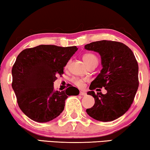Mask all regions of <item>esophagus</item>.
Instances as JSON below:
<instances>
[{"instance_id":"1","label":"esophagus","mask_w":150,"mask_h":150,"mask_svg":"<svg viewBox=\"0 0 150 150\" xmlns=\"http://www.w3.org/2000/svg\"><path fill=\"white\" fill-rule=\"evenodd\" d=\"M79 95H81V96H86V95H87V94H86V92H79Z\"/></svg>"}]
</instances>
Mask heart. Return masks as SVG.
<instances>
[{
	"mask_svg": "<svg viewBox=\"0 0 150 150\" xmlns=\"http://www.w3.org/2000/svg\"><path fill=\"white\" fill-rule=\"evenodd\" d=\"M83 60L85 61L86 64H87L88 67L92 66V65H96V66L98 65V60L95 54L92 53H87L83 55ZM69 62H70L69 61L67 62V64H66V68L67 67H68ZM71 81H72L73 83H74L75 85L77 86V87L81 88L84 86V83L87 81V79H86V78L73 77L72 78V79H71Z\"/></svg>",
	"mask_w": 150,
	"mask_h": 150,
	"instance_id": "b5f03b06",
	"label": "heart"
}]
</instances>
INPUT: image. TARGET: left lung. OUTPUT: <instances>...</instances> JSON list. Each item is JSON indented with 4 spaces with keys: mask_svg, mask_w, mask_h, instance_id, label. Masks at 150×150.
Returning a JSON list of instances; mask_svg holds the SVG:
<instances>
[{
    "mask_svg": "<svg viewBox=\"0 0 150 150\" xmlns=\"http://www.w3.org/2000/svg\"><path fill=\"white\" fill-rule=\"evenodd\" d=\"M84 47L99 53L103 65L87 93L94 97L95 103L86 112L98 121H113L124 115L133 102L139 87L137 61L132 50L120 42L103 40ZM103 87L107 94H95L93 91Z\"/></svg>",
    "mask_w": 150,
    "mask_h": 150,
    "instance_id": "obj_1",
    "label": "left lung"
}]
</instances>
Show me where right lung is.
<instances>
[{
    "instance_id": "add662e5",
    "label": "right lung",
    "mask_w": 150,
    "mask_h": 150,
    "mask_svg": "<svg viewBox=\"0 0 150 150\" xmlns=\"http://www.w3.org/2000/svg\"><path fill=\"white\" fill-rule=\"evenodd\" d=\"M77 50L76 46L41 45L25 49L17 57L11 85L19 107L30 119L51 121L64 110L69 96L79 94L73 86L62 92L54 90L56 76L64 73V66Z\"/></svg>"
}]
</instances>
